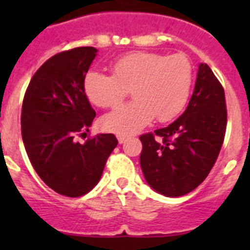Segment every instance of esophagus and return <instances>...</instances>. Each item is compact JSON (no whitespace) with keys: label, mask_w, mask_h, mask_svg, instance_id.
<instances>
[{"label":"esophagus","mask_w":250,"mask_h":250,"mask_svg":"<svg viewBox=\"0 0 250 250\" xmlns=\"http://www.w3.org/2000/svg\"><path fill=\"white\" fill-rule=\"evenodd\" d=\"M126 136H123V135H119L118 136V141H119V144H124L125 141H126Z\"/></svg>","instance_id":"34e87169"}]
</instances>
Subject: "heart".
<instances>
[{
  "label": "heart",
  "instance_id": "1",
  "mask_svg": "<svg viewBox=\"0 0 250 250\" xmlns=\"http://www.w3.org/2000/svg\"><path fill=\"white\" fill-rule=\"evenodd\" d=\"M112 76L90 71L83 80L87 98L99 107H115L131 90L134 103L101 119L104 130L131 135L154 119L171 121L184 110L193 83V67L182 55L131 52L111 65Z\"/></svg>",
  "mask_w": 250,
  "mask_h": 250
}]
</instances>
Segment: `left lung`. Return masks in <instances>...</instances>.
I'll list each match as a JSON object with an SVG mask.
<instances>
[{"label": "left lung", "mask_w": 250, "mask_h": 250, "mask_svg": "<svg viewBox=\"0 0 250 250\" xmlns=\"http://www.w3.org/2000/svg\"><path fill=\"white\" fill-rule=\"evenodd\" d=\"M227 129L222 85L207 63H200L188 107L174 123L140 136V167L159 194L176 198L199 187L213 167Z\"/></svg>", "instance_id": "8db88e82"}]
</instances>
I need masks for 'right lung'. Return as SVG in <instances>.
I'll list each match as a JSON object with an SVG mask.
<instances>
[{
	"label": "right lung",
	"instance_id": "obj_1",
	"mask_svg": "<svg viewBox=\"0 0 250 250\" xmlns=\"http://www.w3.org/2000/svg\"><path fill=\"white\" fill-rule=\"evenodd\" d=\"M96 54L95 47H76L48 59L31 79L22 103V140L31 164L47 187L70 198L98 184L118 145L112 134H99L85 144L74 139L89 131L96 116L83 89Z\"/></svg>",
	"mask_w": 250,
	"mask_h": 250
}]
</instances>
